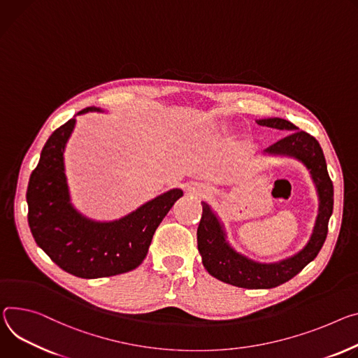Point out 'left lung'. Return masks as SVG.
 Wrapping results in <instances>:
<instances>
[{"mask_svg": "<svg viewBox=\"0 0 358 358\" xmlns=\"http://www.w3.org/2000/svg\"><path fill=\"white\" fill-rule=\"evenodd\" d=\"M257 124L291 131L270 145L266 152L294 157L304 162V166L310 170L320 199L313 236L300 252L280 263H255L229 245L221 222L208 204L201 203L203 215L197 229V243L206 270L217 280L241 288H273L297 275L320 252L329 233V220L334 206V187L322 150L313 136L300 131L294 124L282 118L258 120Z\"/></svg>", "mask_w": 358, "mask_h": 358, "instance_id": "obj_1", "label": "left lung"}]
</instances>
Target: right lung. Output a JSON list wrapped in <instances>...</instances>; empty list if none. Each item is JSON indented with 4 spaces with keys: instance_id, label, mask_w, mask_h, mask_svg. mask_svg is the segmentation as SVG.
I'll return each mask as SVG.
<instances>
[{
    "instance_id": "right-lung-1",
    "label": "right lung",
    "mask_w": 358,
    "mask_h": 358,
    "mask_svg": "<svg viewBox=\"0 0 358 358\" xmlns=\"http://www.w3.org/2000/svg\"><path fill=\"white\" fill-rule=\"evenodd\" d=\"M88 111L100 108L87 107L78 114ZM74 125L76 118H71L55 129L31 173L27 188L29 230L52 262L76 277L100 278L128 273L143 263L157 227L182 191L170 189L111 222L85 218L70 203L64 173V148Z\"/></svg>"
}]
</instances>
